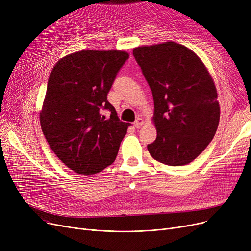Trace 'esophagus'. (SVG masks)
<instances>
[{"label": "esophagus", "mask_w": 251, "mask_h": 251, "mask_svg": "<svg viewBox=\"0 0 251 251\" xmlns=\"http://www.w3.org/2000/svg\"><path fill=\"white\" fill-rule=\"evenodd\" d=\"M142 124H143V119L142 118H137L136 120L134 121V123H133V125H134V127L135 128H140L141 126H142Z\"/></svg>", "instance_id": "obj_1"}]
</instances>
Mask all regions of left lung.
I'll return each mask as SVG.
<instances>
[{
  "label": "left lung",
  "mask_w": 251,
  "mask_h": 251,
  "mask_svg": "<svg viewBox=\"0 0 251 251\" xmlns=\"http://www.w3.org/2000/svg\"><path fill=\"white\" fill-rule=\"evenodd\" d=\"M133 56L153 97L157 135L148 144L151 155L169 166L189 164L218 129L220 105L212 77L195 52L177 43L138 47Z\"/></svg>",
  "instance_id": "left-lung-1"
}]
</instances>
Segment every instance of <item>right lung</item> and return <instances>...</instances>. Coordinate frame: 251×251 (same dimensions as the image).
Masks as SVG:
<instances>
[{
	"mask_svg": "<svg viewBox=\"0 0 251 251\" xmlns=\"http://www.w3.org/2000/svg\"><path fill=\"white\" fill-rule=\"evenodd\" d=\"M128 58L122 50H85L64 57L50 72L42 130L52 151L78 174H96L113 164L127 133L129 123L107 99Z\"/></svg>",
	"mask_w": 251,
	"mask_h": 251,
	"instance_id": "obj_1",
	"label": "right lung"
}]
</instances>
